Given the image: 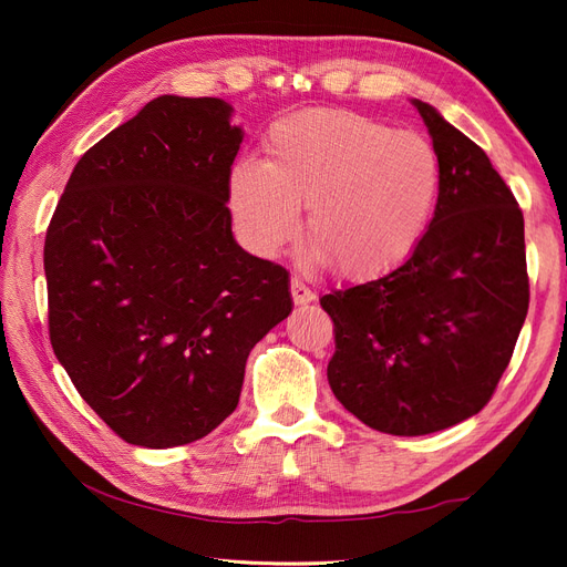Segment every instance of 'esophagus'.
<instances>
[{
  "instance_id": "34e87169",
  "label": "esophagus",
  "mask_w": 567,
  "mask_h": 567,
  "mask_svg": "<svg viewBox=\"0 0 567 567\" xmlns=\"http://www.w3.org/2000/svg\"><path fill=\"white\" fill-rule=\"evenodd\" d=\"M290 296H293V302L296 305H307V302H312L315 300V293L310 288H307L305 284H302V279H290Z\"/></svg>"
}]
</instances>
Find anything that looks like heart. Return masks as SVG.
Here are the masks:
<instances>
[{"instance_id":"b5f03b06","label":"heart","mask_w":567,"mask_h":567,"mask_svg":"<svg viewBox=\"0 0 567 567\" xmlns=\"http://www.w3.org/2000/svg\"><path fill=\"white\" fill-rule=\"evenodd\" d=\"M227 194L252 252L279 255L305 205V231L321 260L362 279L419 244L440 196V161L414 132L350 111H307L271 125L262 163H234Z\"/></svg>"}]
</instances>
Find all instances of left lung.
<instances>
[{"mask_svg": "<svg viewBox=\"0 0 567 567\" xmlns=\"http://www.w3.org/2000/svg\"><path fill=\"white\" fill-rule=\"evenodd\" d=\"M440 161L435 215L385 277L323 296L329 385L373 431L427 435L475 416L525 323V221L487 153L414 99Z\"/></svg>", "mask_w": 567, "mask_h": 567, "instance_id": "1", "label": "left lung"}]
</instances>
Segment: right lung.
<instances>
[{"label":"right lung","instance_id":"add662e5","mask_svg":"<svg viewBox=\"0 0 567 567\" xmlns=\"http://www.w3.org/2000/svg\"><path fill=\"white\" fill-rule=\"evenodd\" d=\"M231 113L215 96L148 101L78 161L47 229L51 348L136 447L213 433L255 342L293 310L288 271L231 234Z\"/></svg>","mask_w":567,"mask_h":567}]
</instances>
